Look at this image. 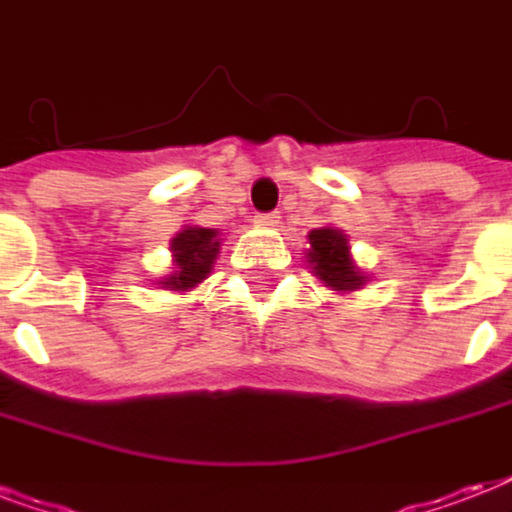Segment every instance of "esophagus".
I'll return each mask as SVG.
<instances>
[{"label":"esophagus","instance_id":"1","mask_svg":"<svg viewBox=\"0 0 512 512\" xmlns=\"http://www.w3.org/2000/svg\"><path fill=\"white\" fill-rule=\"evenodd\" d=\"M255 223H260V225H276V223H279V215H276V212H257Z\"/></svg>","mask_w":512,"mask_h":512}]
</instances>
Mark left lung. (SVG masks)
Segmentation results:
<instances>
[{"label": "left lung", "mask_w": 512, "mask_h": 512, "mask_svg": "<svg viewBox=\"0 0 512 512\" xmlns=\"http://www.w3.org/2000/svg\"><path fill=\"white\" fill-rule=\"evenodd\" d=\"M308 241H311L308 263L313 265V273L327 287L337 289V292H353L364 284L366 276L356 271V265L348 255L345 233L335 231V228H316L308 233Z\"/></svg>", "instance_id": "obj_1"}]
</instances>
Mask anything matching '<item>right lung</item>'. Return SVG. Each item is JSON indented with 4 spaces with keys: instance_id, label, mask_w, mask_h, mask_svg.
Masks as SVG:
<instances>
[{
    "instance_id": "add662e5",
    "label": "right lung",
    "mask_w": 512,
    "mask_h": 512,
    "mask_svg": "<svg viewBox=\"0 0 512 512\" xmlns=\"http://www.w3.org/2000/svg\"><path fill=\"white\" fill-rule=\"evenodd\" d=\"M172 252H175L177 268L162 284L177 289V292H185L207 279L217 252H220V239L212 228H185L172 239Z\"/></svg>"
}]
</instances>
